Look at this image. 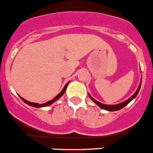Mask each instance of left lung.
Segmentation results:
<instances>
[{
    "mask_svg": "<svg viewBox=\"0 0 153 153\" xmlns=\"http://www.w3.org/2000/svg\"><path fill=\"white\" fill-rule=\"evenodd\" d=\"M141 82H140L139 85H138V89L136 90V91H135V93L134 94H133V96H132L130 98H129L128 100L124 101V102H122V103L120 104H117V105H105V104H102L101 103V102H98V101H97L96 100H94V98H93L91 96H90L89 94V97L91 98V100L93 101L94 102H95L96 104H97V105H99V106L101 108H102V109L104 110H106V111H119V110L122 109V108H123L124 107H125L126 105H127V104L130 103V102H131L132 100H133V99L135 98V97L137 96V94H138V92H139L140 91V88H141Z\"/></svg>",
    "mask_w": 153,
    "mask_h": 153,
    "instance_id": "obj_1",
    "label": "left lung"
}]
</instances>
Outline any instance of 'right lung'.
Returning <instances> with one entry per match:
<instances>
[{
	"label": "right lung",
	"mask_w": 153,
	"mask_h": 153,
	"mask_svg": "<svg viewBox=\"0 0 153 153\" xmlns=\"http://www.w3.org/2000/svg\"><path fill=\"white\" fill-rule=\"evenodd\" d=\"M68 83H69V82H68L66 83V85H65V87H64L63 89H62V91H61V92L59 93V94H58L57 96H56V97H55L53 99V100L48 101V102H45V103H43V104H38V103H34V102H29V101H27V100H24V99H23V98H22L21 97H20V99H21V100H23V102H25V103L27 104V105H30V106L34 107V108H42V107L48 106V105H51V104L53 103V102H56V100H59V99L60 98V97H62V96L64 94H65V91H66V88H67V86H68Z\"/></svg>",
	"instance_id": "add662e5"
}]
</instances>
